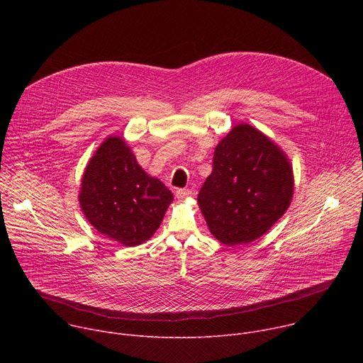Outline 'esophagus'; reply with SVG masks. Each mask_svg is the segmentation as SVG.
Returning a JSON list of instances; mask_svg holds the SVG:
<instances>
[{
	"label": "esophagus",
	"instance_id": "34e87169",
	"mask_svg": "<svg viewBox=\"0 0 363 363\" xmlns=\"http://www.w3.org/2000/svg\"><path fill=\"white\" fill-rule=\"evenodd\" d=\"M189 196H192V191H191V189H188V188H179V189H177V198H179V199H186V198H189Z\"/></svg>",
	"mask_w": 363,
	"mask_h": 363
}]
</instances>
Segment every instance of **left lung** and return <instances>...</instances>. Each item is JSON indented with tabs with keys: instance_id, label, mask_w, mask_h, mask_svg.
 I'll return each mask as SVG.
<instances>
[{
	"instance_id": "8db88e82",
	"label": "left lung",
	"mask_w": 363,
	"mask_h": 363,
	"mask_svg": "<svg viewBox=\"0 0 363 363\" xmlns=\"http://www.w3.org/2000/svg\"><path fill=\"white\" fill-rule=\"evenodd\" d=\"M291 196L293 171L284 153L260 130L241 123L216 147L198 203L213 235L238 245L267 233Z\"/></svg>"
}]
</instances>
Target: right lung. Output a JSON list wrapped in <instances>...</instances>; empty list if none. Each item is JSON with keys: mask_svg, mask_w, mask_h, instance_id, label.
Returning a JSON list of instances; mask_svg holds the SVG:
<instances>
[{"mask_svg": "<svg viewBox=\"0 0 363 363\" xmlns=\"http://www.w3.org/2000/svg\"><path fill=\"white\" fill-rule=\"evenodd\" d=\"M79 199L100 234L133 247L158 230L174 195L140 168L123 139L108 138L86 167Z\"/></svg>", "mask_w": 363, "mask_h": 363, "instance_id": "right-lung-1", "label": "right lung"}]
</instances>
